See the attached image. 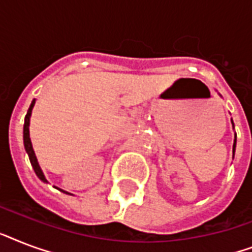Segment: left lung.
Masks as SVG:
<instances>
[{"instance_id": "8db88e82", "label": "left lung", "mask_w": 252, "mask_h": 252, "mask_svg": "<svg viewBox=\"0 0 252 252\" xmlns=\"http://www.w3.org/2000/svg\"><path fill=\"white\" fill-rule=\"evenodd\" d=\"M231 123H233V120H231ZM233 126H234V123H233ZM235 142H237V136H235L234 144H233V154H234V152H235Z\"/></svg>"}]
</instances>
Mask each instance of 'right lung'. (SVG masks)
<instances>
[{
    "label": "right lung",
    "instance_id": "right-lung-1",
    "mask_svg": "<svg viewBox=\"0 0 252 252\" xmlns=\"http://www.w3.org/2000/svg\"><path fill=\"white\" fill-rule=\"evenodd\" d=\"M33 106H35V99L31 102V106H30L29 111H27V115H26V118H25V126H23V144H25L26 152H27V154H29L30 162H31V166H32L33 171H35V174H36L37 178H39L41 182H45V183H47V179H45L44 174H43L40 166H39V163H37L36 156H35V152H33L32 149V144H31V138H30V129H29L30 118H31V112H32ZM59 189H60V188H59ZM60 191L64 192V193H68V192L63 191V189H60ZM69 195H70V193H69Z\"/></svg>",
    "mask_w": 252,
    "mask_h": 252
}]
</instances>
